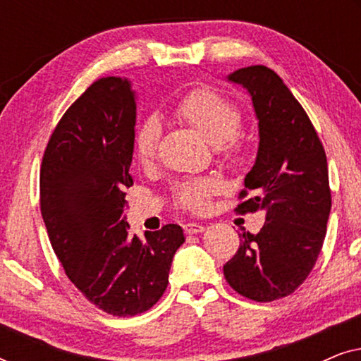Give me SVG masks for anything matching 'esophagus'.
Instances as JSON below:
<instances>
[{
	"mask_svg": "<svg viewBox=\"0 0 361 361\" xmlns=\"http://www.w3.org/2000/svg\"><path fill=\"white\" fill-rule=\"evenodd\" d=\"M184 230H185V233L194 235V233H200V231H204L205 226L202 224H195V221H189V224L184 225Z\"/></svg>",
	"mask_w": 361,
	"mask_h": 361,
	"instance_id": "34e87169",
	"label": "esophagus"
}]
</instances>
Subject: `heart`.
<instances>
[{
    "label": "heart",
    "instance_id": "obj_1",
    "mask_svg": "<svg viewBox=\"0 0 361 361\" xmlns=\"http://www.w3.org/2000/svg\"><path fill=\"white\" fill-rule=\"evenodd\" d=\"M176 116L195 128L207 141L219 147L226 157H231L238 151L236 131L240 130L241 115L233 103L210 88H195L180 98L176 105ZM161 140V125L157 118H147L137 126L135 133V154L141 164L154 161L157 146ZM221 187L219 177H200L187 180L176 190V199L180 205L190 210H202L207 205V199Z\"/></svg>",
    "mask_w": 361,
    "mask_h": 361
}]
</instances>
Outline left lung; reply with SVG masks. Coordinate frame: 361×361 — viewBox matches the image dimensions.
I'll list each match as a JSON object with an SVG mask.
<instances>
[{
  "mask_svg": "<svg viewBox=\"0 0 361 361\" xmlns=\"http://www.w3.org/2000/svg\"><path fill=\"white\" fill-rule=\"evenodd\" d=\"M226 80L250 93L258 120V152L236 212L263 210L258 233H240L224 266L236 293L256 302L286 298L304 283L322 250L332 207L327 157L307 113L279 75L264 66L238 68Z\"/></svg>",
  "mask_w": 361,
  "mask_h": 361,
  "instance_id": "left-lung-1",
  "label": "left lung"
}]
</instances>
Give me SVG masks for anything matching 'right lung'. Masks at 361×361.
I'll list each match as a JSON object with an SVG mask.
<instances>
[{
    "label": "right lung",
    "instance_id": "right-lung-1",
    "mask_svg": "<svg viewBox=\"0 0 361 361\" xmlns=\"http://www.w3.org/2000/svg\"><path fill=\"white\" fill-rule=\"evenodd\" d=\"M136 126L131 82L92 83L63 113L41 166V214L68 279L103 312L130 317L151 309L169 283L184 231L169 224L130 235L126 189Z\"/></svg>",
    "mask_w": 361,
    "mask_h": 361
}]
</instances>
